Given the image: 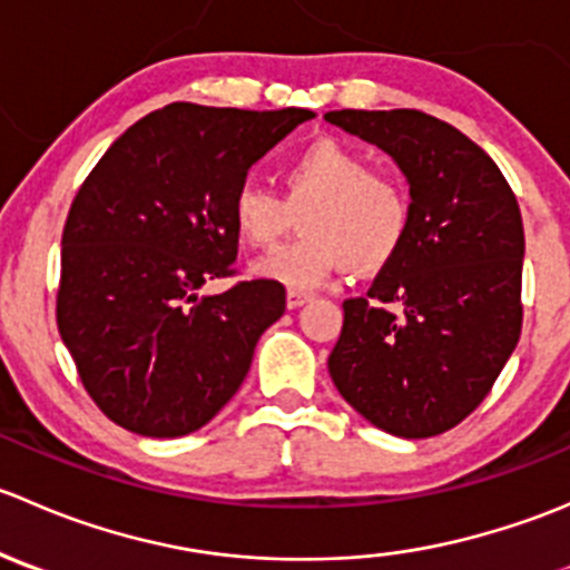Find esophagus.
Masks as SVG:
<instances>
[{
  "instance_id": "esophagus-1",
  "label": "esophagus",
  "mask_w": 570,
  "mask_h": 570,
  "mask_svg": "<svg viewBox=\"0 0 570 570\" xmlns=\"http://www.w3.org/2000/svg\"><path fill=\"white\" fill-rule=\"evenodd\" d=\"M308 301H312V297H308L306 292H295V289L286 292V308H301L306 306Z\"/></svg>"
}]
</instances>
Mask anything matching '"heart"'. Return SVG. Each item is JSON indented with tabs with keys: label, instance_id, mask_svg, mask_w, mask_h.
<instances>
[{
	"label": "heart",
	"instance_id": "b5f03b06",
	"mask_svg": "<svg viewBox=\"0 0 570 570\" xmlns=\"http://www.w3.org/2000/svg\"><path fill=\"white\" fill-rule=\"evenodd\" d=\"M284 198L256 181H243L232 195L234 234L248 248H269L301 216L297 243L284 245L253 264V275L295 292L317 289L344 267L377 273L405 245L411 204L394 178L355 148L317 140L281 165Z\"/></svg>",
	"mask_w": 570,
	"mask_h": 570
}]
</instances>
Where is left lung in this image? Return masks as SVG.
Masks as SVG:
<instances>
[{
    "label": "left lung",
    "mask_w": 570,
    "mask_h": 570,
    "mask_svg": "<svg viewBox=\"0 0 570 570\" xmlns=\"http://www.w3.org/2000/svg\"><path fill=\"white\" fill-rule=\"evenodd\" d=\"M325 120L386 151L411 187L405 245L366 297L342 306L327 355L333 386L400 439L446 433L485 400L519 344L524 223L515 195L476 142L433 115L333 109Z\"/></svg>",
    "instance_id": "left-lung-1"
}]
</instances>
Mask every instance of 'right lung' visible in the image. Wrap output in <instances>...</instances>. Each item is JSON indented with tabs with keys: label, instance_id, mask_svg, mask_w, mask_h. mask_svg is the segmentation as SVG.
<instances>
[{
	"label": "right lung",
	"instance_id": "add662e5",
	"mask_svg": "<svg viewBox=\"0 0 570 570\" xmlns=\"http://www.w3.org/2000/svg\"><path fill=\"white\" fill-rule=\"evenodd\" d=\"M312 109L168 105L124 131L73 198L57 327L96 405L148 439L195 433L237 394L286 289L239 281L228 204Z\"/></svg>",
	"mask_w": 570,
	"mask_h": 570
}]
</instances>
